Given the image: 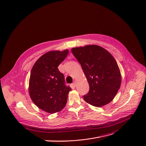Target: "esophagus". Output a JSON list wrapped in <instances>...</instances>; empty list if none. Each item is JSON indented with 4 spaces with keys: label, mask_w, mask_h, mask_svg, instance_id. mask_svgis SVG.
Here are the masks:
<instances>
[{
    "label": "esophagus",
    "mask_w": 146,
    "mask_h": 146,
    "mask_svg": "<svg viewBox=\"0 0 146 146\" xmlns=\"http://www.w3.org/2000/svg\"><path fill=\"white\" fill-rule=\"evenodd\" d=\"M73 85L74 87H76V80H74V81L73 82Z\"/></svg>",
    "instance_id": "1"
}]
</instances>
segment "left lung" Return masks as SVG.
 Wrapping results in <instances>:
<instances>
[{
    "label": "left lung",
    "mask_w": 146,
    "mask_h": 146,
    "mask_svg": "<svg viewBox=\"0 0 146 146\" xmlns=\"http://www.w3.org/2000/svg\"><path fill=\"white\" fill-rule=\"evenodd\" d=\"M80 64L89 85V92L83 96L89 104L102 107L110 103L120 88L121 74L111 54L97 45H86L72 49Z\"/></svg>",
    "instance_id": "left-lung-1"
}]
</instances>
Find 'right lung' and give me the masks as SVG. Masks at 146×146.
Here are the masks:
<instances>
[{"label": "right lung", "mask_w": 146, "mask_h": 146, "mask_svg": "<svg viewBox=\"0 0 146 146\" xmlns=\"http://www.w3.org/2000/svg\"><path fill=\"white\" fill-rule=\"evenodd\" d=\"M68 50L45 53L34 64L29 80V94L34 104L44 111L54 113L62 110L72 89L64 84V75L58 69Z\"/></svg>", "instance_id": "1"}]
</instances>
